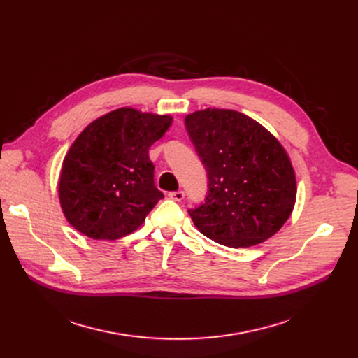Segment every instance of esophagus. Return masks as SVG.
Returning a JSON list of instances; mask_svg holds the SVG:
<instances>
[{
  "label": "esophagus",
  "instance_id": "34e87169",
  "mask_svg": "<svg viewBox=\"0 0 358 358\" xmlns=\"http://www.w3.org/2000/svg\"><path fill=\"white\" fill-rule=\"evenodd\" d=\"M184 192L182 190H178V192H171V193H168V197L171 199V200H174V201H181L182 199H184Z\"/></svg>",
  "mask_w": 358,
  "mask_h": 358
}]
</instances>
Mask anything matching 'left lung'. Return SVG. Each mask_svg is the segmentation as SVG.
Listing matches in <instances>:
<instances>
[{
  "instance_id": "left-lung-1",
  "label": "left lung",
  "mask_w": 358,
  "mask_h": 358,
  "mask_svg": "<svg viewBox=\"0 0 358 358\" xmlns=\"http://www.w3.org/2000/svg\"><path fill=\"white\" fill-rule=\"evenodd\" d=\"M184 124L209 181L204 201L189 209L197 229L231 248L278 232L296 201L294 169L280 142L235 110H200Z\"/></svg>"
}]
</instances>
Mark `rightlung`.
Segmentation results:
<instances>
[{
	"label": "right lung",
	"mask_w": 358,
	"mask_h": 358,
	"mask_svg": "<svg viewBox=\"0 0 358 358\" xmlns=\"http://www.w3.org/2000/svg\"><path fill=\"white\" fill-rule=\"evenodd\" d=\"M171 116L123 107L88 124L62 164L59 200L72 227L92 239L115 241L136 231L164 197L154 182L149 148Z\"/></svg>",
	"instance_id": "add662e5"
}]
</instances>
